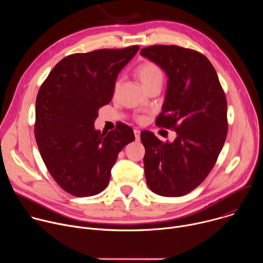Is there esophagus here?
Instances as JSON below:
<instances>
[{"instance_id":"34e87169","label":"esophagus","mask_w":263,"mask_h":263,"mask_svg":"<svg viewBox=\"0 0 263 263\" xmlns=\"http://www.w3.org/2000/svg\"><path fill=\"white\" fill-rule=\"evenodd\" d=\"M134 135H135L136 140H139V139H140V131H139L138 129H135V130H134Z\"/></svg>"}]
</instances>
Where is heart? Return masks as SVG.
<instances>
[{
  "label": "heart",
  "instance_id": "heart-1",
  "mask_svg": "<svg viewBox=\"0 0 263 263\" xmlns=\"http://www.w3.org/2000/svg\"><path fill=\"white\" fill-rule=\"evenodd\" d=\"M136 74L138 79L140 80V82L142 83V85L146 89L156 84H162L163 77H164L161 67L152 61H144L141 64H139L136 68ZM120 84H121V81L120 79H118L114 87L115 93L118 92ZM136 121L139 123H142L145 121V117L138 116L136 117Z\"/></svg>",
  "mask_w": 263,
  "mask_h": 263
}]
</instances>
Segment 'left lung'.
<instances>
[{"label":"left lung","instance_id":"left-lung-1","mask_svg":"<svg viewBox=\"0 0 263 263\" xmlns=\"http://www.w3.org/2000/svg\"><path fill=\"white\" fill-rule=\"evenodd\" d=\"M140 54L167 74V91L158 127L175 130L174 142L142 131L148 189L163 197H182L206 179L228 133L227 100L217 73L202 53L178 46H149Z\"/></svg>","mask_w":263,"mask_h":263}]
</instances>
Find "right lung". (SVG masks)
<instances>
[{"label":"right lung","mask_w":263,"mask_h":263,"mask_svg":"<svg viewBox=\"0 0 263 263\" xmlns=\"http://www.w3.org/2000/svg\"><path fill=\"white\" fill-rule=\"evenodd\" d=\"M139 50L101 49L64 57L36 98L34 133L41 156L56 183L74 197L103 192L123 147L134 141L124 123L101 133L98 110L109 104L119 72Z\"/></svg>","instance_id":"right-lung-1"}]
</instances>
